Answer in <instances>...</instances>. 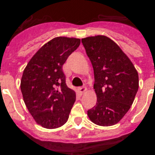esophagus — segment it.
I'll return each mask as SVG.
<instances>
[{
  "label": "esophagus",
  "mask_w": 155,
  "mask_h": 155,
  "mask_svg": "<svg viewBox=\"0 0 155 155\" xmlns=\"http://www.w3.org/2000/svg\"><path fill=\"white\" fill-rule=\"evenodd\" d=\"M86 90H87V87H78V91H79V92H80V94H83V93H84L85 92H86Z\"/></svg>",
  "instance_id": "obj_1"
}]
</instances>
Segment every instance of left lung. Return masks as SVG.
Returning a JSON list of instances; mask_svg holds the SVG:
<instances>
[{
    "mask_svg": "<svg viewBox=\"0 0 155 155\" xmlns=\"http://www.w3.org/2000/svg\"><path fill=\"white\" fill-rule=\"evenodd\" d=\"M94 71L96 105L87 111L92 122L110 126L119 122L138 90V74L116 42L104 35L82 38Z\"/></svg>",
    "mask_w": 155,
    "mask_h": 155,
    "instance_id": "1",
    "label": "left lung"
}]
</instances>
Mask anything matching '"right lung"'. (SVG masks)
Returning a JSON list of instances; mask_svg holds the SVG:
<instances>
[{
  "instance_id": "right-lung-1",
  "label": "right lung",
  "mask_w": 155,
  "mask_h": 155,
  "mask_svg": "<svg viewBox=\"0 0 155 155\" xmlns=\"http://www.w3.org/2000/svg\"><path fill=\"white\" fill-rule=\"evenodd\" d=\"M80 44L79 38H54L35 53L23 71V100L35 121L43 128L60 127L69 117L75 92L66 84L63 65Z\"/></svg>"
}]
</instances>
